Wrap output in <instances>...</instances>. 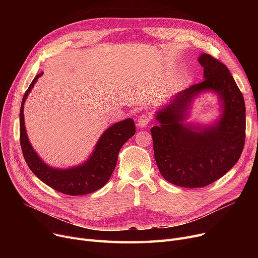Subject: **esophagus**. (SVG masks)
Listing matches in <instances>:
<instances>
[{
  "mask_svg": "<svg viewBox=\"0 0 258 258\" xmlns=\"http://www.w3.org/2000/svg\"><path fill=\"white\" fill-rule=\"evenodd\" d=\"M150 120H151V117L147 116V115H141L139 118H138V121H137V124L138 126L140 127H145L148 125V123H150Z\"/></svg>",
  "mask_w": 258,
  "mask_h": 258,
  "instance_id": "esophagus-1",
  "label": "esophagus"
}]
</instances>
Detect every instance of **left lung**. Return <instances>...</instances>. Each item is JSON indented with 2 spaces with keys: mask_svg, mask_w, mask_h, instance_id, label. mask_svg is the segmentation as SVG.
I'll return each mask as SVG.
<instances>
[{
  "mask_svg": "<svg viewBox=\"0 0 258 258\" xmlns=\"http://www.w3.org/2000/svg\"><path fill=\"white\" fill-rule=\"evenodd\" d=\"M202 83L171 96L155 113L152 127L157 166L167 182L186 188L207 186L238 161L246 133V106L228 68L209 54L198 58ZM205 92L218 98L219 116L208 122L188 121L193 102Z\"/></svg>",
  "mask_w": 258,
  "mask_h": 258,
  "instance_id": "8db88e82",
  "label": "left lung"
}]
</instances>
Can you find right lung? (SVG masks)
I'll use <instances>...</instances> for the list:
<instances>
[{"instance_id":"1","label":"right lung","mask_w":258,"mask_h":258,"mask_svg":"<svg viewBox=\"0 0 258 258\" xmlns=\"http://www.w3.org/2000/svg\"><path fill=\"white\" fill-rule=\"evenodd\" d=\"M42 75L43 72L34 77L21 104L20 140L26 163L40 181L61 194L83 196L96 191L107 183L112 175L122 145L136 133L134 120L126 118L108 126L101 134L93 152L83 163L67 168L51 166L34 151L27 135L24 120L25 101Z\"/></svg>"}]
</instances>
